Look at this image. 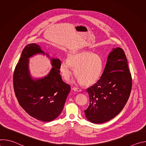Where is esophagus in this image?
I'll return each instance as SVG.
<instances>
[{"label":"esophagus","instance_id":"34e87169","mask_svg":"<svg viewBox=\"0 0 146 146\" xmlns=\"http://www.w3.org/2000/svg\"><path fill=\"white\" fill-rule=\"evenodd\" d=\"M72 90H73V91H77V92H80V91H81V89H80V88H76V87H73V88H72Z\"/></svg>","mask_w":146,"mask_h":146}]
</instances>
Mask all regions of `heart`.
<instances>
[{"mask_svg":"<svg viewBox=\"0 0 146 146\" xmlns=\"http://www.w3.org/2000/svg\"><path fill=\"white\" fill-rule=\"evenodd\" d=\"M103 67V62L99 55L88 51H80L71 53L67 59L62 61L59 69L62 76L68 80L72 74V68H74V74L80 84L89 86L99 80Z\"/></svg>","mask_w":146,"mask_h":146,"instance_id":"1","label":"heart"}]
</instances>
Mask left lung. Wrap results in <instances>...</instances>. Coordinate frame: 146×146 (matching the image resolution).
Returning <instances> with one entry per match:
<instances>
[{
    "mask_svg": "<svg viewBox=\"0 0 146 146\" xmlns=\"http://www.w3.org/2000/svg\"><path fill=\"white\" fill-rule=\"evenodd\" d=\"M132 84L123 50L119 47L113 48L100 79L87 90L90 102L84 110L87 119L92 123H101L115 117L126 105Z\"/></svg>",
    "mask_w": 146,
    "mask_h": 146,
    "instance_id": "1",
    "label": "left lung"
}]
</instances>
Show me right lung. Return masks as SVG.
<instances>
[{
	"label": "right lung",
	"mask_w": 146,
	"mask_h": 146,
	"mask_svg": "<svg viewBox=\"0 0 146 146\" xmlns=\"http://www.w3.org/2000/svg\"><path fill=\"white\" fill-rule=\"evenodd\" d=\"M38 54L49 57L35 43L24 48L14 70V89L20 106L28 114L38 120L50 122L63 110L70 86L62 79L60 60L58 58H51L52 68L46 76L33 78L29 69V58Z\"/></svg>",
	"instance_id": "add662e5"
}]
</instances>
